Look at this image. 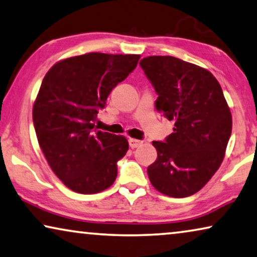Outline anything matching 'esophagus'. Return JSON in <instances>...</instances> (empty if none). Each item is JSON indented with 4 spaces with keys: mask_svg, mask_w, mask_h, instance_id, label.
Here are the masks:
<instances>
[{
    "mask_svg": "<svg viewBox=\"0 0 257 257\" xmlns=\"http://www.w3.org/2000/svg\"><path fill=\"white\" fill-rule=\"evenodd\" d=\"M129 147L132 149H135V148H139L140 145H142L143 142L140 141V140H135V139H129Z\"/></svg>",
    "mask_w": 257,
    "mask_h": 257,
    "instance_id": "obj_1",
    "label": "esophagus"
}]
</instances>
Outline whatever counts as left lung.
<instances>
[{"label":"left lung","instance_id":"obj_1","mask_svg":"<svg viewBox=\"0 0 257 257\" xmlns=\"http://www.w3.org/2000/svg\"><path fill=\"white\" fill-rule=\"evenodd\" d=\"M140 66L158 94L156 109L174 121L165 142H152L158 157L148 167L149 179L167 196H190L223 162L231 110L220 84L204 68L174 56H148Z\"/></svg>","mask_w":257,"mask_h":257}]
</instances>
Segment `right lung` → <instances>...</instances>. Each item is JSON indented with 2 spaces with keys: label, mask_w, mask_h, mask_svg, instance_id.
Masks as SVG:
<instances>
[{
  "label": "right lung",
  "mask_w": 257,
  "mask_h": 257,
  "mask_svg": "<svg viewBox=\"0 0 257 257\" xmlns=\"http://www.w3.org/2000/svg\"><path fill=\"white\" fill-rule=\"evenodd\" d=\"M140 57L87 53L59 61L44 77L33 105L34 129L49 166L69 189L95 194L115 181L128 141L94 129V122Z\"/></svg>",
  "instance_id": "obj_1"
}]
</instances>
